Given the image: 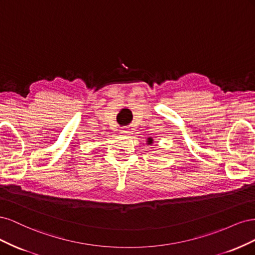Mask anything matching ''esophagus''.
<instances>
[{"label":"esophagus","mask_w":255,"mask_h":255,"mask_svg":"<svg viewBox=\"0 0 255 255\" xmlns=\"http://www.w3.org/2000/svg\"><path fill=\"white\" fill-rule=\"evenodd\" d=\"M122 133H128V130H121Z\"/></svg>","instance_id":"34e87169"}]
</instances>
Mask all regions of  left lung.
Returning a JSON list of instances; mask_svg holds the SVG:
<instances>
[{
  "instance_id": "left-lung-1",
  "label": "left lung",
  "mask_w": 255,
  "mask_h": 255,
  "mask_svg": "<svg viewBox=\"0 0 255 255\" xmlns=\"http://www.w3.org/2000/svg\"><path fill=\"white\" fill-rule=\"evenodd\" d=\"M149 142H151V141H149Z\"/></svg>"
}]
</instances>
